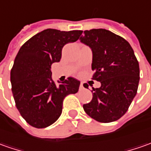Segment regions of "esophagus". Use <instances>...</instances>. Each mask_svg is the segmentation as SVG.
<instances>
[{"instance_id":"34e87169","label":"esophagus","mask_w":151,"mask_h":151,"mask_svg":"<svg viewBox=\"0 0 151 151\" xmlns=\"http://www.w3.org/2000/svg\"><path fill=\"white\" fill-rule=\"evenodd\" d=\"M79 89H80V90H81V89H83V84L82 83H80Z\"/></svg>"}]
</instances>
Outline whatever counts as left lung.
Here are the masks:
<instances>
[{"label":"left lung","instance_id":"obj_1","mask_svg":"<svg viewBox=\"0 0 151 151\" xmlns=\"http://www.w3.org/2000/svg\"><path fill=\"white\" fill-rule=\"evenodd\" d=\"M79 40L92 50L93 79L101 83L99 88H93V99L84 104V111L99 122H115L127 112L136 97L139 63L130 44L110 30H85Z\"/></svg>","mask_w":151,"mask_h":151}]
</instances>
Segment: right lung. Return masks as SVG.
<instances>
[{"instance_id":"obj_1","label":"right lung","mask_w":151,"mask_h":151,"mask_svg":"<svg viewBox=\"0 0 151 151\" xmlns=\"http://www.w3.org/2000/svg\"><path fill=\"white\" fill-rule=\"evenodd\" d=\"M82 32L47 29L19 49L11 71V90L17 109L30 126L52 125L62 113L64 97L78 93L80 82L73 78L56 85L51 64L60 61L63 47L78 40Z\"/></svg>"}]
</instances>
